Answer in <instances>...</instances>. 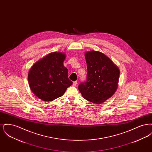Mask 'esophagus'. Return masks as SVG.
<instances>
[{"mask_svg": "<svg viewBox=\"0 0 152 152\" xmlns=\"http://www.w3.org/2000/svg\"><path fill=\"white\" fill-rule=\"evenodd\" d=\"M77 84V82L76 81L73 82V86H76Z\"/></svg>", "mask_w": 152, "mask_h": 152, "instance_id": "34e87169", "label": "esophagus"}]
</instances>
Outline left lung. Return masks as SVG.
<instances>
[{
  "instance_id": "1",
  "label": "left lung",
  "mask_w": 152,
  "mask_h": 152,
  "mask_svg": "<svg viewBox=\"0 0 152 152\" xmlns=\"http://www.w3.org/2000/svg\"><path fill=\"white\" fill-rule=\"evenodd\" d=\"M87 80L79 89L88 101L100 104L112 97L118 87L120 69L113 61L99 51L85 53Z\"/></svg>"
}]
</instances>
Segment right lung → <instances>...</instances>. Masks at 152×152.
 Listing matches in <instances>:
<instances>
[{"mask_svg": "<svg viewBox=\"0 0 152 152\" xmlns=\"http://www.w3.org/2000/svg\"><path fill=\"white\" fill-rule=\"evenodd\" d=\"M65 53L51 52L35 63L29 69L28 80L32 92L43 101H51L62 96L72 84L64 66Z\"/></svg>", "mask_w": 152, "mask_h": 152, "instance_id": "obj_1", "label": "right lung"}]
</instances>
